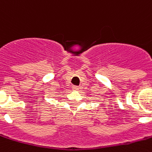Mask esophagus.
<instances>
[{
	"label": "esophagus",
	"instance_id": "esophagus-1",
	"mask_svg": "<svg viewBox=\"0 0 152 152\" xmlns=\"http://www.w3.org/2000/svg\"><path fill=\"white\" fill-rule=\"evenodd\" d=\"M78 89V87H77V86H73V87H72V90H73V91H77Z\"/></svg>",
	"mask_w": 152,
	"mask_h": 152
}]
</instances>
